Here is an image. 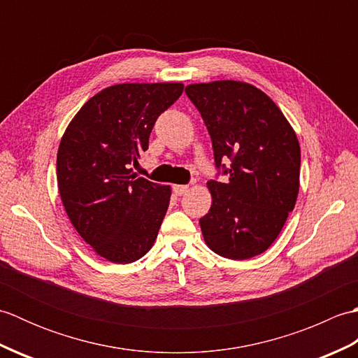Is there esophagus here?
Here are the masks:
<instances>
[{
  "mask_svg": "<svg viewBox=\"0 0 358 358\" xmlns=\"http://www.w3.org/2000/svg\"><path fill=\"white\" fill-rule=\"evenodd\" d=\"M173 192H175V195H178V196H181V195H185L187 191H189V187L186 186V185H173Z\"/></svg>",
  "mask_w": 358,
  "mask_h": 358,
  "instance_id": "34e87169",
  "label": "esophagus"
}]
</instances>
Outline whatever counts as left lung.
I'll return each mask as SVG.
<instances>
[{"mask_svg":"<svg viewBox=\"0 0 358 358\" xmlns=\"http://www.w3.org/2000/svg\"><path fill=\"white\" fill-rule=\"evenodd\" d=\"M186 95L208 127L218 175H226L208 181L212 204L200 218L204 241L224 258H252L275 241L295 206L299 140L277 104L248 83L189 85Z\"/></svg>","mask_w":358,"mask_h":358,"instance_id":"obj_1","label":"left lung"}]
</instances>
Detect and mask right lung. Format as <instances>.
Instances as JSON below:
<instances>
[{
	"mask_svg": "<svg viewBox=\"0 0 358 358\" xmlns=\"http://www.w3.org/2000/svg\"><path fill=\"white\" fill-rule=\"evenodd\" d=\"M181 83H126L83 106L59 143L57 180L75 229L98 255L132 263L154 245L171 187L136 177L157 118L183 94Z\"/></svg>",
	"mask_w": 358,
	"mask_h": 358,
	"instance_id": "right-lung-1",
	"label": "right lung"
}]
</instances>
